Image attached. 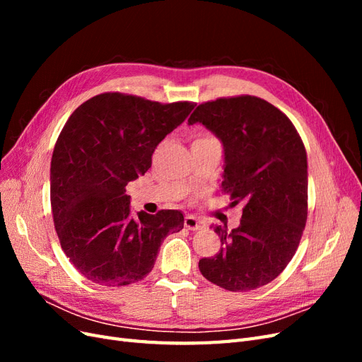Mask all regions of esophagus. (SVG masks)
<instances>
[{
	"label": "esophagus",
	"instance_id": "obj_1",
	"mask_svg": "<svg viewBox=\"0 0 362 362\" xmlns=\"http://www.w3.org/2000/svg\"><path fill=\"white\" fill-rule=\"evenodd\" d=\"M184 225H185V228L192 229V231H198V229H202V228H204L202 222L198 221V218H196L194 216H185Z\"/></svg>",
	"mask_w": 362,
	"mask_h": 362
}]
</instances>
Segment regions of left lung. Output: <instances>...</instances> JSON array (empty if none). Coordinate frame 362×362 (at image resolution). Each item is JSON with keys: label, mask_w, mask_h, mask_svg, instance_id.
I'll return each mask as SVG.
<instances>
[{"label": "left lung", "mask_w": 362, "mask_h": 362, "mask_svg": "<svg viewBox=\"0 0 362 362\" xmlns=\"http://www.w3.org/2000/svg\"><path fill=\"white\" fill-rule=\"evenodd\" d=\"M202 124L222 141V190L243 204L240 225H216L221 250L199 259L210 282L250 291L272 282L298 250L308 216V164L303 141L279 108L257 96L218 98L196 107L189 125Z\"/></svg>", "instance_id": "left-lung-1"}]
</instances>
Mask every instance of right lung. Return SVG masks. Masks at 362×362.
<instances>
[{
    "mask_svg": "<svg viewBox=\"0 0 362 362\" xmlns=\"http://www.w3.org/2000/svg\"><path fill=\"white\" fill-rule=\"evenodd\" d=\"M194 105L107 92L69 116L51 158V208L62 249L84 278L105 287L144 279L163 240L184 228L178 210L131 216L125 185L146 173Z\"/></svg>",
    "mask_w": 362,
    "mask_h": 362,
    "instance_id": "obj_1",
    "label": "right lung"
}]
</instances>
